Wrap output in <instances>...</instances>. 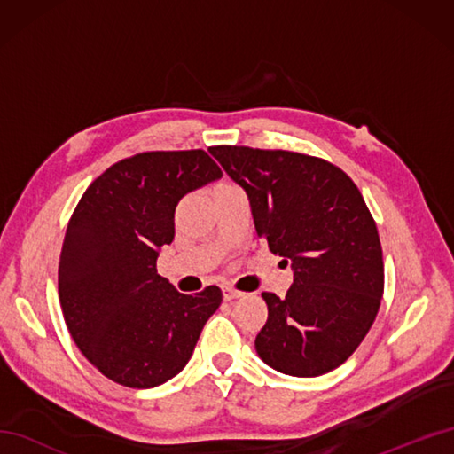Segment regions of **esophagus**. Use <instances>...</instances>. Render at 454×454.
<instances>
[{
    "mask_svg": "<svg viewBox=\"0 0 454 454\" xmlns=\"http://www.w3.org/2000/svg\"><path fill=\"white\" fill-rule=\"evenodd\" d=\"M222 293H224V301H234V298L244 296V293L236 291L234 286H224V288H222Z\"/></svg>",
    "mask_w": 454,
    "mask_h": 454,
    "instance_id": "esophagus-1",
    "label": "esophagus"
}]
</instances>
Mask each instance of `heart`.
<instances>
[{
  "label": "heart",
  "instance_id": "obj_1",
  "mask_svg": "<svg viewBox=\"0 0 454 454\" xmlns=\"http://www.w3.org/2000/svg\"><path fill=\"white\" fill-rule=\"evenodd\" d=\"M222 185H228V183H222ZM222 185H218V187H222Z\"/></svg>",
  "mask_w": 454,
  "mask_h": 454
}]
</instances>
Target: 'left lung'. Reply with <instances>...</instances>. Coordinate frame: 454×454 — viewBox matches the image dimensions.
Instances as JSON below:
<instances>
[{"label":"left lung","instance_id":"left-lung-1","mask_svg":"<svg viewBox=\"0 0 454 454\" xmlns=\"http://www.w3.org/2000/svg\"><path fill=\"white\" fill-rule=\"evenodd\" d=\"M246 191L257 236L291 262L283 298L263 293L267 322L255 351L275 371L320 376L369 333L384 293L379 230L361 191L333 163L286 150H208Z\"/></svg>","mask_w":454,"mask_h":454}]
</instances>
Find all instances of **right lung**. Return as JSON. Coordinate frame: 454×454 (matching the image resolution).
I'll return each mask as SVG.
<instances>
[{"mask_svg":"<svg viewBox=\"0 0 454 454\" xmlns=\"http://www.w3.org/2000/svg\"><path fill=\"white\" fill-rule=\"evenodd\" d=\"M222 177L207 152H144L95 179L66 230L58 294L72 340L95 369L153 388L189 363L222 291L181 294L158 275L176 236V207Z\"/></svg>","mask_w":454,"mask_h":454,"instance_id":"add662e5","label":"right lung"}]
</instances>
